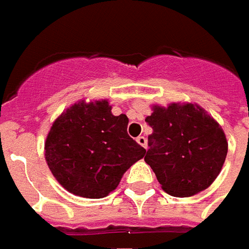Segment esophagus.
<instances>
[{
	"mask_svg": "<svg viewBox=\"0 0 249 249\" xmlns=\"http://www.w3.org/2000/svg\"><path fill=\"white\" fill-rule=\"evenodd\" d=\"M137 142H138V144H141L142 147H144V149L147 147V139L144 138L143 135H139L138 138H137Z\"/></svg>",
	"mask_w": 249,
	"mask_h": 249,
	"instance_id": "34e87169",
	"label": "esophagus"
}]
</instances>
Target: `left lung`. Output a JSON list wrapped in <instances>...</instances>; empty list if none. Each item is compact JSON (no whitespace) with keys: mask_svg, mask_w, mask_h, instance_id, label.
Wrapping results in <instances>:
<instances>
[{"mask_svg":"<svg viewBox=\"0 0 249 249\" xmlns=\"http://www.w3.org/2000/svg\"><path fill=\"white\" fill-rule=\"evenodd\" d=\"M144 121L153 128L144 161L167 195L190 197L213 184L228 153L225 133L196 103L153 105Z\"/></svg>","mask_w":249,"mask_h":249,"instance_id":"8db88e82","label":"left lung"}]
</instances>
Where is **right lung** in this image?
Instances as JSON below:
<instances>
[{
	"instance_id": "obj_1",
	"label": "right lung",
	"mask_w": 249,
	"mask_h": 249,
	"mask_svg": "<svg viewBox=\"0 0 249 249\" xmlns=\"http://www.w3.org/2000/svg\"><path fill=\"white\" fill-rule=\"evenodd\" d=\"M108 100H79L49 130L44 153L53 177L70 193L103 198L146 150L127 134L128 118L112 115Z\"/></svg>"
}]
</instances>
